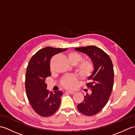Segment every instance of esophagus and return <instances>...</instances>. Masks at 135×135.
<instances>
[{
    "mask_svg": "<svg viewBox=\"0 0 135 135\" xmlns=\"http://www.w3.org/2000/svg\"><path fill=\"white\" fill-rule=\"evenodd\" d=\"M75 92V91H65V93H69V94H74Z\"/></svg>",
    "mask_w": 135,
    "mask_h": 135,
    "instance_id": "obj_1",
    "label": "esophagus"
}]
</instances>
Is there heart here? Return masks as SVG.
<instances>
[{"mask_svg": "<svg viewBox=\"0 0 135 135\" xmlns=\"http://www.w3.org/2000/svg\"><path fill=\"white\" fill-rule=\"evenodd\" d=\"M68 59L71 64L76 65L82 59V56L75 51H71L67 54ZM94 70V65L92 62L89 60H84L79 63L77 67V72L82 78H86L90 76ZM76 81V77L68 76L61 80V84L66 89H73L75 86Z\"/></svg>", "mask_w": 135, "mask_h": 135, "instance_id": "1", "label": "heart"}]
</instances>
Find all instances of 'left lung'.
Masks as SVG:
<instances>
[{
	"instance_id": "left-lung-1",
	"label": "left lung",
	"mask_w": 135,
	"mask_h": 135,
	"mask_svg": "<svg viewBox=\"0 0 135 135\" xmlns=\"http://www.w3.org/2000/svg\"><path fill=\"white\" fill-rule=\"evenodd\" d=\"M75 50L88 55L94 65L92 74L88 78L90 82L86 84L91 93L84 96V101L77 105V108L84 115H95L107 104L113 90V62L107 53L95 46L76 47Z\"/></svg>"
}]
</instances>
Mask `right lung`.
Segmentation results:
<instances>
[{
  "label": "right lung",
  "mask_w": 135,
  "mask_h": 135,
  "mask_svg": "<svg viewBox=\"0 0 135 135\" xmlns=\"http://www.w3.org/2000/svg\"><path fill=\"white\" fill-rule=\"evenodd\" d=\"M67 49L46 47L39 50L30 60L25 75V90L31 105L42 117H49L58 110L61 91L49 92L45 80L51 75L50 60L56 54Z\"/></svg>",
  "instance_id": "obj_1"
}]
</instances>
